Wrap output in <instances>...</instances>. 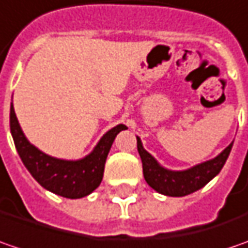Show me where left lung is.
Returning <instances> with one entry per match:
<instances>
[{"label":"left lung","instance_id":"1","mask_svg":"<svg viewBox=\"0 0 248 248\" xmlns=\"http://www.w3.org/2000/svg\"><path fill=\"white\" fill-rule=\"evenodd\" d=\"M232 145L233 143L228 145L214 159L190 168L187 170H169L161 167L154 159V156L145 151L141 140L137 137V150L143 162V175L145 182L155 191L170 197H183L204 187L211 179H214L221 172L231 154Z\"/></svg>","mask_w":248,"mask_h":248}]
</instances>
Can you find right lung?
I'll return each mask as SVG.
<instances>
[{
    "instance_id": "1",
    "label": "right lung",
    "mask_w": 248,
    "mask_h": 248,
    "mask_svg": "<svg viewBox=\"0 0 248 248\" xmlns=\"http://www.w3.org/2000/svg\"><path fill=\"white\" fill-rule=\"evenodd\" d=\"M9 124L17 154L31 176L44 188L66 199H81L100 186L105 161L113 140L121 130L126 129L124 124L115 126L103 136L92 154L79 161H65L41 153L27 141L19 126L12 104Z\"/></svg>"
}]
</instances>
